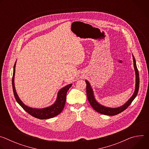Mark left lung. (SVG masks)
I'll return each mask as SVG.
<instances>
[{"label":"left lung","mask_w":149,"mask_h":149,"mask_svg":"<svg viewBox=\"0 0 149 149\" xmlns=\"http://www.w3.org/2000/svg\"><path fill=\"white\" fill-rule=\"evenodd\" d=\"M133 63H134V71L136 73V86H135V90L133 94V95L130 97V98L127 101L124 105L120 106V107H117V108H110L104 106L101 104H100L99 102L97 101V100L95 98L94 95V91L93 90V88L91 87V85L90 82L86 80V82L87 84V96L88 100V101L92 107L98 113H101L104 115H107V116H115L117 115L121 112H123L124 110H125L131 104L132 101L134 100V99L136 97L139 88V71L137 68L136 65V59L133 55Z\"/></svg>","instance_id":"8db88e82"}]
</instances>
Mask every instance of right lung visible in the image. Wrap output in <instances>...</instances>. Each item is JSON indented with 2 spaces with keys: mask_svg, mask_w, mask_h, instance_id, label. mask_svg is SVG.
I'll return each mask as SVG.
<instances>
[{
  "mask_svg": "<svg viewBox=\"0 0 149 149\" xmlns=\"http://www.w3.org/2000/svg\"><path fill=\"white\" fill-rule=\"evenodd\" d=\"M16 63V61L15 62L14 67H13V77H12V88H13L14 96L17 103L24 109V110H25L30 115L39 119L44 120V119L51 118L60 114L63 110V107H64L65 106V102H66L67 93L68 90L71 87L72 84L67 85V86L63 87L58 91L55 102L51 106H49V107L43 108V109L31 108L26 105L22 101L20 100L16 91L15 83H14Z\"/></svg>",
  "mask_w": 149,
  "mask_h": 149,
  "instance_id": "add662e5",
  "label": "right lung"
}]
</instances>
